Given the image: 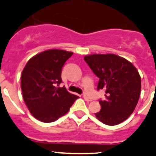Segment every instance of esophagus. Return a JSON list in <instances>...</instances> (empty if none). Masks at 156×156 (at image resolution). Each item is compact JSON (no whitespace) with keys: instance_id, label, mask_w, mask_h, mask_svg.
Instances as JSON below:
<instances>
[{"instance_id":"1","label":"esophagus","mask_w":156,"mask_h":156,"mask_svg":"<svg viewBox=\"0 0 156 156\" xmlns=\"http://www.w3.org/2000/svg\"><path fill=\"white\" fill-rule=\"evenodd\" d=\"M84 100H86V101H87V102H90L91 100H92L89 97H87V95H84Z\"/></svg>"}]
</instances>
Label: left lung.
Segmentation results:
<instances>
[{"mask_svg":"<svg viewBox=\"0 0 156 156\" xmlns=\"http://www.w3.org/2000/svg\"><path fill=\"white\" fill-rule=\"evenodd\" d=\"M84 60L100 78L97 90H104L105 100L96 117L107 125H119L133 113L140 98L141 78L137 69L118 55L92 54Z\"/></svg>","mask_w":156,"mask_h":156,"instance_id":"8db88e82","label":"left lung"}]
</instances>
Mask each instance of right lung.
<instances>
[{
  "label": "right lung",
  "instance_id": "right-lung-1",
  "mask_svg": "<svg viewBox=\"0 0 156 156\" xmlns=\"http://www.w3.org/2000/svg\"><path fill=\"white\" fill-rule=\"evenodd\" d=\"M72 52L58 49L45 50L32 56L21 75L23 97L31 114L45 123L55 122L69 112L79 98L65 87L62 82V68Z\"/></svg>",
  "mask_w": 156,
  "mask_h": 156
}]
</instances>
